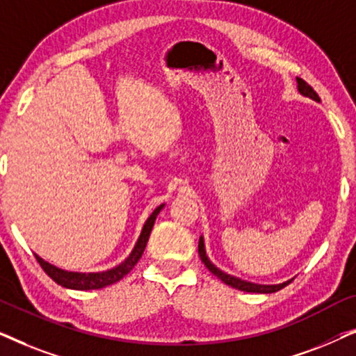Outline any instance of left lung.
Returning <instances> with one entry per match:
<instances>
[{
  "instance_id": "obj_1",
  "label": "left lung",
  "mask_w": 356,
  "mask_h": 356,
  "mask_svg": "<svg viewBox=\"0 0 356 356\" xmlns=\"http://www.w3.org/2000/svg\"><path fill=\"white\" fill-rule=\"evenodd\" d=\"M296 82H298V90L301 95L305 97H309V99H313L316 102H321L319 95L316 94L313 87H311L308 82H305L303 79H300V77H296ZM199 257H201V261L204 262V266L207 267L209 270L212 272L213 275L218 277L223 284L233 286V289L236 290H241V291H248V293H275V291H279L284 289L290 284L291 280H286L284 284H279V285H259V284H251V282H246V280H241L238 279V277H233V275H228L225 272H222L220 269H217L216 266L212 264L211 261H209V257L206 254V246H204V238L201 236L199 238Z\"/></svg>"
}]
</instances>
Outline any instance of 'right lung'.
Here are the masks:
<instances>
[{
	"label": "right lung",
	"mask_w": 356,
	"mask_h": 356,
	"mask_svg": "<svg viewBox=\"0 0 356 356\" xmlns=\"http://www.w3.org/2000/svg\"><path fill=\"white\" fill-rule=\"evenodd\" d=\"M162 206H159L155 211L150 213V217L145 220L143 232H140L139 240L134 245V250L131 251V254L126 257V259L121 262L120 266L113 267V269H108L105 272H89V274H82V272H67L63 269H58L50 262L43 261L40 256H37L38 264L42 266V269L47 272L48 277H51L53 280L56 282L58 285L66 286V289H72V290H99L104 289V286H108L111 284H116V282L123 279L124 275H128L133 267L138 264V261L143 256V252L145 250V245H147L150 232H152V227L155 223V218H157L159 212L162 211Z\"/></svg>",
	"instance_id": "obj_1"
}]
</instances>
